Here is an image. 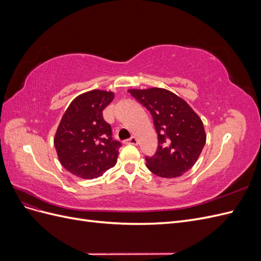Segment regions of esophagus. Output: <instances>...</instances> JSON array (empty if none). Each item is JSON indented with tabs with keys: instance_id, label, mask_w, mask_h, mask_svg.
Listing matches in <instances>:
<instances>
[{
	"instance_id": "esophagus-1",
	"label": "esophagus",
	"mask_w": 261,
	"mask_h": 261,
	"mask_svg": "<svg viewBox=\"0 0 261 261\" xmlns=\"http://www.w3.org/2000/svg\"><path fill=\"white\" fill-rule=\"evenodd\" d=\"M125 144H130V145H137L138 144V139L136 137H130L128 139L125 140Z\"/></svg>"
}]
</instances>
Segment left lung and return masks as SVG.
<instances>
[{
  "label": "left lung",
  "instance_id": "obj_1",
  "mask_svg": "<svg viewBox=\"0 0 261 261\" xmlns=\"http://www.w3.org/2000/svg\"><path fill=\"white\" fill-rule=\"evenodd\" d=\"M128 92L151 113L158 134V149L152 156H146L147 168L160 177L183 175L198 160L206 144L200 117L185 100L167 89Z\"/></svg>",
  "mask_w": 261,
  "mask_h": 261
}]
</instances>
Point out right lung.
<instances>
[{"mask_svg": "<svg viewBox=\"0 0 261 261\" xmlns=\"http://www.w3.org/2000/svg\"><path fill=\"white\" fill-rule=\"evenodd\" d=\"M113 99L111 91L85 92L70 102L62 117L54 146L61 164L78 177L97 178L117 161L122 145L112 138L111 125L102 115Z\"/></svg>", "mask_w": 261, "mask_h": 261, "instance_id": "obj_1", "label": "right lung"}]
</instances>
